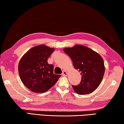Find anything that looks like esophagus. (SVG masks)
<instances>
[{"label":"esophagus","mask_w":124,"mask_h":124,"mask_svg":"<svg viewBox=\"0 0 124 124\" xmlns=\"http://www.w3.org/2000/svg\"><path fill=\"white\" fill-rule=\"evenodd\" d=\"M68 74V72L66 71H65V70H64V71H63L62 72V75L63 76H67Z\"/></svg>","instance_id":"34e87169"}]
</instances>
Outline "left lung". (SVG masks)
<instances>
[{
  "label": "left lung",
  "instance_id": "left-lung-1",
  "mask_svg": "<svg viewBox=\"0 0 124 124\" xmlns=\"http://www.w3.org/2000/svg\"><path fill=\"white\" fill-rule=\"evenodd\" d=\"M64 52L72 61L74 67L80 72L81 80L78 85H72L79 95H86L93 92L99 86L105 72L104 62L100 55L89 48L76 45L66 48Z\"/></svg>",
  "mask_w": 124,
  "mask_h": 124
}]
</instances>
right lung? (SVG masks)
Here are the masks:
<instances>
[{
  "label": "right lung",
  "instance_id": "right-lung-1",
  "mask_svg": "<svg viewBox=\"0 0 124 124\" xmlns=\"http://www.w3.org/2000/svg\"><path fill=\"white\" fill-rule=\"evenodd\" d=\"M54 49L44 44L27 52L18 65L19 76L23 84L32 92L43 93L54 86L60 75L53 73V66L47 60Z\"/></svg>",
  "mask_w": 124,
  "mask_h": 124
}]
</instances>
